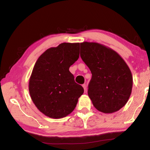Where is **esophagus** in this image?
I'll use <instances>...</instances> for the list:
<instances>
[{
    "label": "esophagus",
    "mask_w": 150,
    "mask_h": 150,
    "mask_svg": "<svg viewBox=\"0 0 150 150\" xmlns=\"http://www.w3.org/2000/svg\"><path fill=\"white\" fill-rule=\"evenodd\" d=\"M83 88H84V90H85V91H86V90H87V87H86V85L85 84H83Z\"/></svg>",
    "instance_id": "1"
}]
</instances>
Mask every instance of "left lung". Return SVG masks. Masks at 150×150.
<instances>
[{"mask_svg":"<svg viewBox=\"0 0 150 150\" xmlns=\"http://www.w3.org/2000/svg\"><path fill=\"white\" fill-rule=\"evenodd\" d=\"M81 52L92 73L88 95L93 106L106 114L120 110L128 102L133 85L125 61L115 50L96 42L81 43Z\"/></svg>","mask_w":150,"mask_h":150,"instance_id":"8db88e82","label":"left lung"}]
</instances>
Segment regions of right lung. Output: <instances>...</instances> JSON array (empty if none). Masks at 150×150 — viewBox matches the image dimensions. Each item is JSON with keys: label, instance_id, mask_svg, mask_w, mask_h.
Masks as SVG:
<instances>
[{"label": "right lung", "instance_id": "right-lung-1", "mask_svg": "<svg viewBox=\"0 0 150 150\" xmlns=\"http://www.w3.org/2000/svg\"><path fill=\"white\" fill-rule=\"evenodd\" d=\"M79 57V43H62L43 53L30 76V97L48 117H65L74 110L83 95L82 86L75 82L69 67Z\"/></svg>", "mask_w": 150, "mask_h": 150}]
</instances>
